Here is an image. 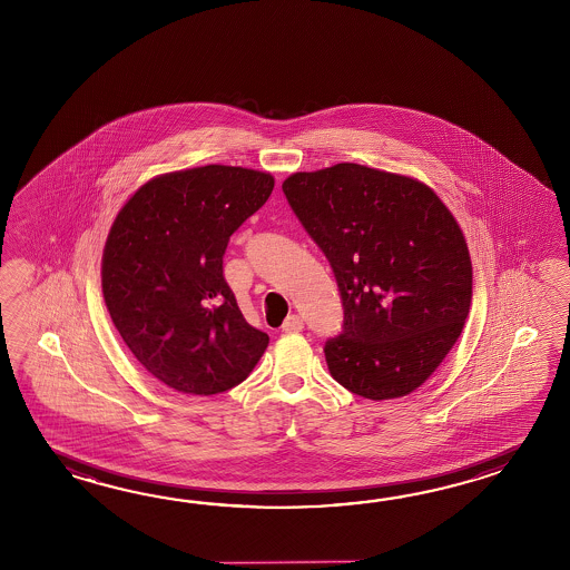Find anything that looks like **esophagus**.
<instances>
[{"instance_id":"obj_1","label":"esophagus","mask_w":570,"mask_h":570,"mask_svg":"<svg viewBox=\"0 0 570 570\" xmlns=\"http://www.w3.org/2000/svg\"><path fill=\"white\" fill-rule=\"evenodd\" d=\"M303 330V320L299 315L291 314L287 320H285V324H283V332L285 334H297V332H302Z\"/></svg>"}]
</instances>
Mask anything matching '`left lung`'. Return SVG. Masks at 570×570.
I'll return each mask as SVG.
<instances>
[{
	"label": "left lung",
	"instance_id": "8db88e82",
	"mask_svg": "<svg viewBox=\"0 0 570 570\" xmlns=\"http://www.w3.org/2000/svg\"><path fill=\"white\" fill-rule=\"evenodd\" d=\"M283 194L338 283L330 375L366 400L410 395L461 336L473 297L462 230L428 185L340 163L295 173Z\"/></svg>",
	"mask_w": 570,
	"mask_h": 570
}]
</instances>
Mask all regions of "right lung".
Returning a JSON list of instances; mask_svg holds the SVG:
<instances>
[{
	"label": "right lung",
	"instance_id": "obj_1",
	"mask_svg": "<svg viewBox=\"0 0 570 570\" xmlns=\"http://www.w3.org/2000/svg\"><path fill=\"white\" fill-rule=\"evenodd\" d=\"M273 187L268 173L207 165L160 175L121 207L104 248V299L126 346L165 385L224 393L267 348L224 279V253Z\"/></svg>",
	"mask_w": 570,
	"mask_h": 570
}]
</instances>
